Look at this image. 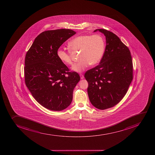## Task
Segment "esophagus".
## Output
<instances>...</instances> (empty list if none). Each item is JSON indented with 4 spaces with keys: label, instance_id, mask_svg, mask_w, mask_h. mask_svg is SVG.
I'll return each mask as SVG.
<instances>
[{
    "label": "esophagus",
    "instance_id": "34e87169",
    "mask_svg": "<svg viewBox=\"0 0 155 155\" xmlns=\"http://www.w3.org/2000/svg\"><path fill=\"white\" fill-rule=\"evenodd\" d=\"M80 78L81 79H83L84 78V75H82V74H80Z\"/></svg>",
    "mask_w": 155,
    "mask_h": 155
}]
</instances>
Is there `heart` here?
Listing matches in <instances>:
<instances>
[{
    "instance_id": "1",
    "label": "heart",
    "mask_w": 155,
    "mask_h": 155,
    "mask_svg": "<svg viewBox=\"0 0 155 155\" xmlns=\"http://www.w3.org/2000/svg\"><path fill=\"white\" fill-rule=\"evenodd\" d=\"M73 52L80 51L78 63L74 64L72 69L77 72H81L91 64L95 66L103 58L105 51V41L101 36L82 35L74 38L68 43ZM59 60L66 65L73 64L72 51L60 48L57 51Z\"/></svg>"
}]
</instances>
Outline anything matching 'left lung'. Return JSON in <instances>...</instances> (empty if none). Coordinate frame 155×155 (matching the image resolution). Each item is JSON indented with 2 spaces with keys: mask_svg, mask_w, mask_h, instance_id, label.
<instances>
[{
  "mask_svg": "<svg viewBox=\"0 0 155 155\" xmlns=\"http://www.w3.org/2000/svg\"><path fill=\"white\" fill-rule=\"evenodd\" d=\"M106 36V46L100 64L86 71L87 92L91 104L105 110L119 103L127 93L133 79L130 51L114 33L98 29Z\"/></svg>",
  "mask_w": 155,
  "mask_h": 155,
  "instance_id": "1",
  "label": "left lung"
}]
</instances>
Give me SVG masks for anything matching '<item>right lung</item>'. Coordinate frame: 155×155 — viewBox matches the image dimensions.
Segmentation results:
<instances>
[{"instance_id": "1", "label": "right lung", "mask_w": 155, "mask_h": 155, "mask_svg": "<svg viewBox=\"0 0 155 155\" xmlns=\"http://www.w3.org/2000/svg\"><path fill=\"white\" fill-rule=\"evenodd\" d=\"M76 33L70 29L48 30L36 37L25 61V81L36 101L46 109L60 111L73 99V90L80 80L69 72L57 56L64 42Z\"/></svg>"}]
</instances>
